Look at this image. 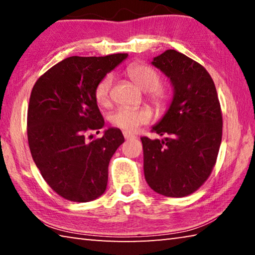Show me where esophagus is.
Masks as SVG:
<instances>
[{
  "label": "esophagus",
  "instance_id": "obj_1",
  "mask_svg": "<svg viewBox=\"0 0 255 255\" xmlns=\"http://www.w3.org/2000/svg\"><path fill=\"white\" fill-rule=\"evenodd\" d=\"M124 137L126 138V139H130V138H133V137H135V135H132V133L128 132V131H124Z\"/></svg>",
  "mask_w": 255,
  "mask_h": 255
}]
</instances>
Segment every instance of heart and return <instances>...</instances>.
Masks as SVG:
<instances>
[{"label": "heart", "mask_w": 255, "mask_h": 255, "mask_svg": "<svg viewBox=\"0 0 255 255\" xmlns=\"http://www.w3.org/2000/svg\"><path fill=\"white\" fill-rule=\"evenodd\" d=\"M127 75L135 83L147 92L149 101L158 110H164L169 106L171 96L166 89L162 88L161 75L153 66L144 63H132L127 67ZM114 83L112 74H107L98 82L94 89V98L100 106H107L110 100V92ZM152 119V112L147 108L120 107L110 117V123L115 127L125 131H135L140 125L147 124Z\"/></svg>", "instance_id": "obj_1"}]
</instances>
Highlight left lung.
<instances>
[{"label": "left lung", "mask_w": 255, "mask_h": 255, "mask_svg": "<svg viewBox=\"0 0 255 255\" xmlns=\"http://www.w3.org/2000/svg\"><path fill=\"white\" fill-rule=\"evenodd\" d=\"M153 65L169 77L173 99L152 132L141 137L144 174L155 192L180 198L191 195L209 178L222 143L223 117L214 81L199 63L174 49L154 57Z\"/></svg>", "instance_id": "8db88e82"}]
</instances>
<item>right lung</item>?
I'll list each match as a JSON object with an SVG mask.
<instances>
[{
  "label": "right lung",
  "mask_w": 255,
  "mask_h": 255,
  "mask_svg": "<svg viewBox=\"0 0 255 255\" xmlns=\"http://www.w3.org/2000/svg\"><path fill=\"white\" fill-rule=\"evenodd\" d=\"M127 56H72L33 85L27 117L30 152L42 178L64 199L88 202L106 191L108 166L124 135L109 128L101 138L89 141L85 132H99L105 126L94 89Z\"/></svg>",
  "instance_id": "add662e5"
}]
</instances>
